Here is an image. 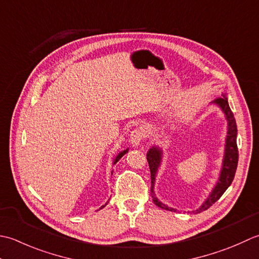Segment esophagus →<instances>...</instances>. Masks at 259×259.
Instances as JSON below:
<instances>
[{"mask_svg": "<svg viewBox=\"0 0 259 259\" xmlns=\"http://www.w3.org/2000/svg\"><path fill=\"white\" fill-rule=\"evenodd\" d=\"M145 133L142 128H135L133 132L131 133V143L133 146H139L142 141L144 140Z\"/></svg>", "mask_w": 259, "mask_h": 259, "instance_id": "esophagus-1", "label": "esophagus"}]
</instances>
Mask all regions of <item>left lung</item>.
<instances>
[{
  "label": "left lung",
  "mask_w": 259,
  "mask_h": 259,
  "mask_svg": "<svg viewBox=\"0 0 259 259\" xmlns=\"http://www.w3.org/2000/svg\"><path fill=\"white\" fill-rule=\"evenodd\" d=\"M215 105L223 109L225 113L226 119L228 122V132H227V139H226V145H225V155H224V161H223V167H221L220 176L218 179V182L215 184L214 188L207 200L201 204V207L197 209L196 211H192V212H202V211L207 210L210 208L215 201H218L220 197L223 196L227 189L233 182L235 178V173L237 170V164H238V147H237V125L236 120L234 117V114L231 112L229 107L228 99L224 95V97L217 98L213 100ZM147 162H149L150 171H151V194L153 198V201L160 207L161 209H164L167 211H177L176 209L167 207L164 203L159 201V199L155 197L154 192V183H155V177L157 170H159V166L162 162V150L159 147L153 146L149 150L146 154Z\"/></svg>",
  "instance_id": "left-lung-1"
}]
</instances>
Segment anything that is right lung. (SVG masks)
Instances as JSON below:
<instances>
[{"mask_svg": "<svg viewBox=\"0 0 259 259\" xmlns=\"http://www.w3.org/2000/svg\"><path fill=\"white\" fill-rule=\"evenodd\" d=\"M127 152H128V149H127V150H125V151H123V152H120L119 154H117V156H116V157H115V160H114V164H116V163H117V162L120 160V157H122L124 154H126V153H127ZM112 174H113V172H112ZM106 204H107V203H105V204H104V205H102V207H100L99 209H103Z\"/></svg>", "mask_w": 259, "mask_h": 259, "instance_id": "obj_1", "label": "right lung"}]
</instances>
